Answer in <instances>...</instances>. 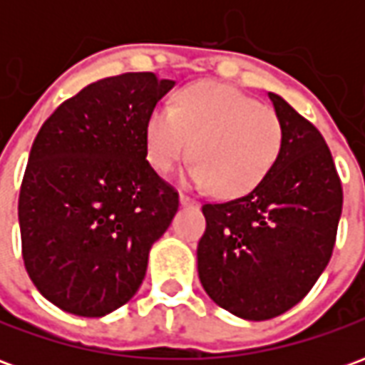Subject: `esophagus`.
<instances>
[{
  "instance_id": "esophagus-1",
  "label": "esophagus",
  "mask_w": 365,
  "mask_h": 365,
  "mask_svg": "<svg viewBox=\"0 0 365 365\" xmlns=\"http://www.w3.org/2000/svg\"><path fill=\"white\" fill-rule=\"evenodd\" d=\"M180 203H182L183 207H197L199 205L197 199L190 197V195H185V193H180Z\"/></svg>"
}]
</instances>
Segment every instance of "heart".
Returning <instances> with one entry per match:
<instances>
[{
    "label": "heart",
    "instance_id": "b5f03b06",
    "mask_svg": "<svg viewBox=\"0 0 365 365\" xmlns=\"http://www.w3.org/2000/svg\"><path fill=\"white\" fill-rule=\"evenodd\" d=\"M150 166L166 174L190 152L182 180L230 197L252 190L283 146L279 115L225 83H195L160 105L144 128Z\"/></svg>",
    "mask_w": 365,
    "mask_h": 365
}]
</instances>
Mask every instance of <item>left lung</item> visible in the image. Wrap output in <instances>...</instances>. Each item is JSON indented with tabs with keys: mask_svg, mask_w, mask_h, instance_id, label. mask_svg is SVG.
I'll list each match as a JSON object with an SVG mask.
<instances>
[{
	"mask_svg": "<svg viewBox=\"0 0 365 365\" xmlns=\"http://www.w3.org/2000/svg\"><path fill=\"white\" fill-rule=\"evenodd\" d=\"M283 125V146L268 174L245 195L205 203L197 246L207 295L246 321L289 311L324 272L336 242L342 185L313 123L268 93Z\"/></svg>",
	"mask_w": 365,
	"mask_h": 365,
	"instance_id": "left-lung-1",
	"label": "left lung"
}]
</instances>
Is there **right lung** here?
I'll return each mask as SVG.
<instances>
[{"mask_svg": "<svg viewBox=\"0 0 365 365\" xmlns=\"http://www.w3.org/2000/svg\"><path fill=\"white\" fill-rule=\"evenodd\" d=\"M175 86L152 72L90 83L38 130L19 193L25 268L44 299L105 317L135 295L178 191L146 160L144 128Z\"/></svg>", "mask_w": 365, "mask_h": 365, "instance_id": "obj_1", "label": "right lung"}]
</instances>
